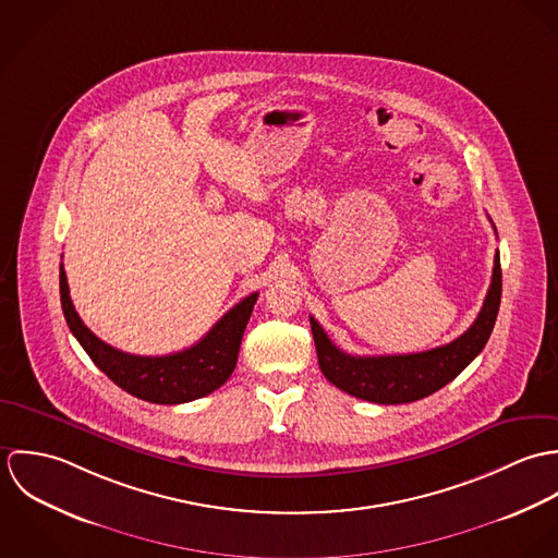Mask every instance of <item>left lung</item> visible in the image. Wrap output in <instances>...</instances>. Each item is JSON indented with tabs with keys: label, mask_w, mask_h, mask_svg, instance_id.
Listing matches in <instances>:
<instances>
[{
	"label": "left lung",
	"mask_w": 558,
	"mask_h": 558,
	"mask_svg": "<svg viewBox=\"0 0 558 558\" xmlns=\"http://www.w3.org/2000/svg\"><path fill=\"white\" fill-rule=\"evenodd\" d=\"M502 272L500 255H494V270L487 296L471 328L447 345H438L414 354L387 356H352L339 350L316 318L310 316L318 350L322 374L337 389L352 398L374 403H408L427 398L458 378L478 352L485 348L500 307Z\"/></svg>",
	"instance_id": "left-lung-1"
}]
</instances>
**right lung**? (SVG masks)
<instances>
[{"instance_id":"1","label":"right lung","mask_w":558,"mask_h":558,"mask_svg":"<svg viewBox=\"0 0 558 558\" xmlns=\"http://www.w3.org/2000/svg\"><path fill=\"white\" fill-rule=\"evenodd\" d=\"M60 299L69 328L94 365L120 389L150 403H184L206 398L228 383L239 361L240 341L257 292L242 299L195 345L167 356H137L98 339L75 312L64 266L60 264Z\"/></svg>"}]
</instances>
